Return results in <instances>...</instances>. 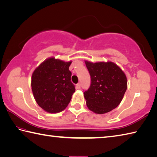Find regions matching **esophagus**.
I'll return each instance as SVG.
<instances>
[{
    "label": "esophagus",
    "instance_id": "1",
    "mask_svg": "<svg viewBox=\"0 0 157 157\" xmlns=\"http://www.w3.org/2000/svg\"><path fill=\"white\" fill-rule=\"evenodd\" d=\"M76 88L78 89V90H79V89H81V84L78 83L77 85H76Z\"/></svg>",
    "mask_w": 157,
    "mask_h": 157
}]
</instances>
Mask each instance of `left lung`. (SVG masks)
Instances as JSON below:
<instances>
[{"mask_svg": "<svg viewBox=\"0 0 157 157\" xmlns=\"http://www.w3.org/2000/svg\"><path fill=\"white\" fill-rule=\"evenodd\" d=\"M91 76V85L84 92L88 109L97 114H104L120 104L127 89L125 73L112 61L92 63L85 60Z\"/></svg>", "mask_w": 157, "mask_h": 157, "instance_id": "8db88e82", "label": "left lung"}]
</instances>
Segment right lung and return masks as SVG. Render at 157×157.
<instances>
[{
  "label": "right lung",
  "mask_w": 157,
  "mask_h": 157,
  "mask_svg": "<svg viewBox=\"0 0 157 157\" xmlns=\"http://www.w3.org/2000/svg\"><path fill=\"white\" fill-rule=\"evenodd\" d=\"M72 61L55 57L44 60L32 74L31 89L35 101L50 113L63 111L68 105L75 87L71 82L69 70Z\"/></svg>",
  "instance_id": "1"
}]
</instances>
